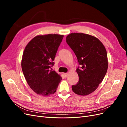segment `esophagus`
<instances>
[{
	"mask_svg": "<svg viewBox=\"0 0 127 127\" xmlns=\"http://www.w3.org/2000/svg\"><path fill=\"white\" fill-rule=\"evenodd\" d=\"M64 77H67L68 76V73H64Z\"/></svg>",
	"mask_w": 127,
	"mask_h": 127,
	"instance_id": "obj_1",
	"label": "esophagus"
}]
</instances>
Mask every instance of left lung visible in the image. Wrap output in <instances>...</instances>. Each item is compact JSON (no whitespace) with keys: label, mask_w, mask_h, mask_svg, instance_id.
<instances>
[{"label":"left lung","mask_w":127,"mask_h":127,"mask_svg":"<svg viewBox=\"0 0 127 127\" xmlns=\"http://www.w3.org/2000/svg\"><path fill=\"white\" fill-rule=\"evenodd\" d=\"M66 42L80 66L76 69L79 81L72 86V90L76 94L87 95L97 89L106 75L108 68L106 49L97 38L84 33L69 34Z\"/></svg>","instance_id":"obj_1"}]
</instances>
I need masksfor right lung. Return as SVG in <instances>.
Instances as JSON below:
<instances>
[{"instance_id": "1", "label": "right lung", "mask_w": 127, "mask_h": 127, "mask_svg": "<svg viewBox=\"0 0 127 127\" xmlns=\"http://www.w3.org/2000/svg\"><path fill=\"white\" fill-rule=\"evenodd\" d=\"M64 35L47 34L34 37L27 44L21 66L30 88L37 94H54L62 78L52 70L56 53Z\"/></svg>"}]
</instances>
